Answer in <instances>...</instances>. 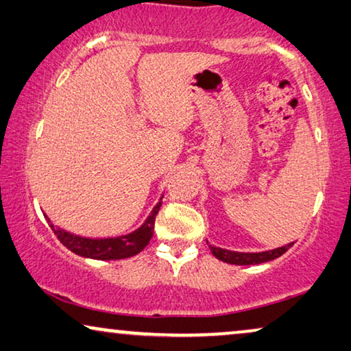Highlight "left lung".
<instances>
[{"instance_id":"obj_1","label":"left lung","mask_w":351,"mask_h":351,"mask_svg":"<svg viewBox=\"0 0 351 351\" xmlns=\"http://www.w3.org/2000/svg\"><path fill=\"white\" fill-rule=\"evenodd\" d=\"M293 243H288L270 251H263V253H239V251L218 248V246H213V245H208V248L211 253H213L215 258L223 261V263L235 264V265H253V264H263V263H267V261H274L276 258H280L281 254H285L286 251L293 246Z\"/></svg>"}]
</instances>
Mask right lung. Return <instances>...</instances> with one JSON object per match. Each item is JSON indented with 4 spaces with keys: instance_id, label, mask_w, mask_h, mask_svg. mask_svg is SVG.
Segmentation results:
<instances>
[{
    "instance_id": "1",
    "label": "right lung",
    "mask_w": 351,
    "mask_h": 351,
    "mask_svg": "<svg viewBox=\"0 0 351 351\" xmlns=\"http://www.w3.org/2000/svg\"><path fill=\"white\" fill-rule=\"evenodd\" d=\"M162 205V199L154 208H152L151 215L147 216L145 223H143L136 230L130 232V234L119 235V237H110V239H87V237L75 235L71 232H66L56 227L51 219L47 218L49 226L52 227L53 234L57 235V239L62 241L63 246H66L68 250L82 258H90V259H100V261H116V259H125L132 258L143 251L149 243L154 234V223L156 216L159 213Z\"/></svg>"
}]
</instances>
